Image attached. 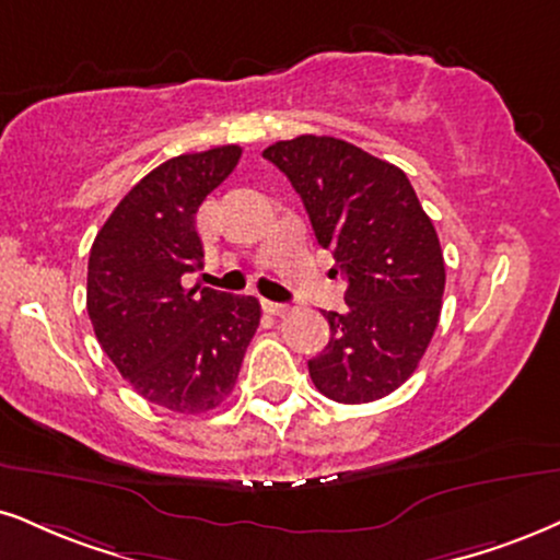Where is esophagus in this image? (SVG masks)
<instances>
[{"instance_id": "esophagus-1", "label": "esophagus", "mask_w": 560, "mask_h": 560, "mask_svg": "<svg viewBox=\"0 0 560 560\" xmlns=\"http://www.w3.org/2000/svg\"><path fill=\"white\" fill-rule=\"evenodd\" d=\"M265 308L272 316H282V314L291 312V306H288V303H278V301H265Z\"/></svg>"}]
</instances>
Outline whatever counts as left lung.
Wrapping results in <instances>:
<instances>
[{
  "instance_id": "left-lung-1",
  "label": "left lung",
  "mask_w": 560,
  "mask_h": 560,
  "mask_svg": "<svg viewBox=\"0 0 560 560\" xmlns=\"http://www.w3.org/2000/svg\"><path fill=\"white\" fill-rule=\"evenodd\" d=\"M261 155L299 191L316 241L348 280V308L324 312L332 337L308 361L312 382L345 405L392 395L436 332L446 282L436 228L416 189L397 165L335 137L301 135Z\"/></svg>"
}]
</instances>
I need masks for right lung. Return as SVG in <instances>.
<instances>
[{
	"label": "right lung",
	"mask_w": 560,
	"mask_h": 560,
	"mask_svg": "<svg viewBox=\"0 0 560 560\" xmlns=\"http://www.w3.org/2000/svg\"><path fill=\"white\" fill-rule=\"evenodd\" d=\"M238 144L171 158L116 205L88 259V316L103 353L148 402L174 412L215 410L236 386L259 327L254 295L197 288V210L231 176Z\"/></svg>",
	"instance_id": "1"
}]
</instances>
